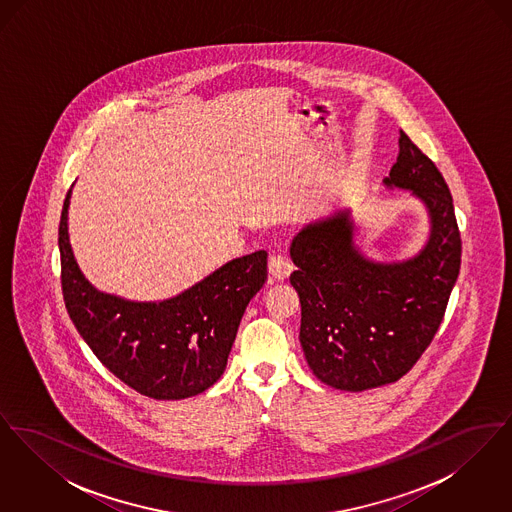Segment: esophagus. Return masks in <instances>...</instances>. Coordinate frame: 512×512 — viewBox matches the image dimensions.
<instances>
[{
  "mask_svg": "<svg viewBox=\"0 0 512 512\" xmlns=\"http://www.w3.org/2000/svg\"><path fill=\"white\" fill-rule=\"evenodd\" d=\"M292 261L286 255H272L268 259V272L272 280H286L292 274Z\"/></svg>",
  "mask_w": 512,
  "mask_h": 512,
  "instance_id": "esophagus-1",
  "label": "esophagus"
}]
</instances>
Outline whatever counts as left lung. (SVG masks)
Wrapping results in <instances>:
<instances>
[{
    "label": "left lung",
    "instance_id": "obj_1",
    "mask_svg": "<svg viewBox=\"0 0 512 512\" xmlns=\"http://www.w3.org/2000/svg\"><path fill=\"white\" fill-rule=\"evenodd\" d=\"M384 184L411 190L428 209L430 236L418 255L399 263L366 259L353 244L349 209L307 224L290 245L299 341L313 374L336 390H370L405 376L434 340L461 268L451 192L403 130Z\"/></svg>",
    "mask_w": 512,
    "mask_h": 512
}]
</instances>
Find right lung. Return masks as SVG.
<instances>
[{
  "mask_svg": "<svg viewBox=\"0 0 512 512\" xmlns=\"http://www.w3.org/2000/svg\"><path fill=\"white\" fill-rule=\"evenodd\" d=\"M69 199L59 222L61 288L78 334L109 372L151 399H186L209 390L226 368L247 303L267 282V251L217 268L159 303L98 292L69 244Z\"/></svg>",
  "mask_w": 512,
  "mask_h": 512,
  "instance_id": "add662e5",
  "label": "right lung"
}]
</instances>
